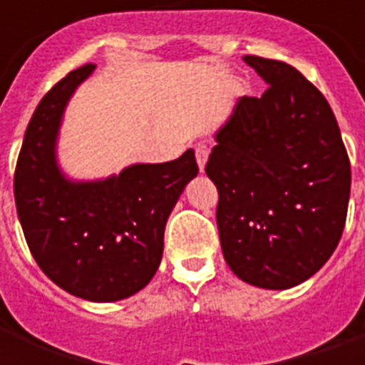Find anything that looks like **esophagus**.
Instances as JSON below:
<instances>
[{"label":"esophagus","instance_id":"34e87169","mask_svg":"<svg viewBox=\"0 0 365 365\" xmlns=\"http://www.w3.org/2000/svg\"><path fill=\"white\" fill-rule=\"evenodd\" d=\"M195 158H197L199 170L203 172V170H205L207 158H209V150H207L205 146H197V148H195Z\"/></svg>","mask_w":365,"mask_h":365}]
</instances>
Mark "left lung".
I'll return each mask as SVG.
<instances>
[{
  "label": "left lung",
  "instance_id": "obj_1",
  "mask_svg": "<svg viewBox=\"0 0 365 365\" xmlns=\"http://www.w3.org/2000/svg\"><path fill=\"white\" fill-rule=\"evenodd\" d=\"M242 60L268 90L240 97L215 133L205 172L219 191L222 256L242 282L289 289L338 246L350 160L329 101L305 76L279 60Z\"/></svg>",
  "mask_w": 365,
  "mask_h": 365
}]
</instances>
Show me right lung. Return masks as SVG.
<instances>
[{"mask_svg": "<svg viewBox=\"0 0 365 365\" xmlns=\"http://www.w3.org/2000/svg\"><path fill=\"white\" fill-rule=\"evenodd\" d=\"M96 66L62 78L29 120L15 170V205L29 250L58 287L93 303L146 287L164 252L168 217L197 175L195 152L164 164H130L103 180H72L58 164L70 99Z\"/></svg>", "mask_w": 365, "mask_h": 365, "instance_id": "add662e5", "label": "right lung"}]
</instances>
